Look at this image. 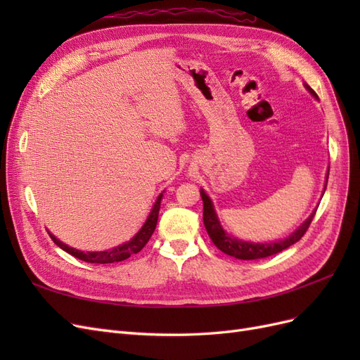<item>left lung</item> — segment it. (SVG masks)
I'll list each match as a JSON object with an SVG mask.
<instances>
[{"label": "left lung", "instance_id": "1", "mask_svg": "<svg viewBox=\"0 0 360 360\" xmlns=\"http://www.w3.org/2000/svg\"><path fill=\"white\" fill-rule=\"evenodd\" d=\"M308 91L317 97L315 91L311 89V86L307 85ZM329 177V174H328ZM201 198H202V221H204V226L207 233H209V237L212 238V242L214 243V246L217 249H221L224 254L238 258V259H261L266 258L270 255H275L282 252V250L290 248L291 245H294L296 242H299L300 238L304 236V233L308 231V228L314 219L315 212L304 221L296 231H294L290 237L284 238V240H279L276 243H252V242H242L237 240V238H233L228 234H225V231L222 230V226L217 221L216 213L213 210V205L210 198L207 197L204 193V191H201Z\"/></svg>", "mask_w": 360, "mask_h": 360}]
</instances>
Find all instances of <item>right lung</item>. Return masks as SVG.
Here are the masks:
<instances>
[{
  "mask_svg": "<svg viewBox=\"0 0 360 360\" xmlns=\"http://www.w3.org/2000/svg\"><path fill=\"white\" fill-rule=\"evenodd\" d=\"M160 200H162V193L158 197V200L153 205V209H151L150 216L147 217L144 226L141 228V230L138 231V234L132 238V240H129L127 243L120 245L117 248H112L110 250H103V252H82V250H78V249L61 243L58 238L53 237L51 233H49V236L53 240V243H56L57 246H60L63 250H66L68 254L73 255L75 258H79V259L85 261V263H96V264L118 263V261H123V259L129 258L130 255L138 254L139 250L147 245L151 234H153L155 230H156L159 209H160Z\"/></svg>",
  "mask_w": 360,
  "mask_h": 360,
  "instance_id": "obj_1",
  "label": "right lung"
}]
</instances>
